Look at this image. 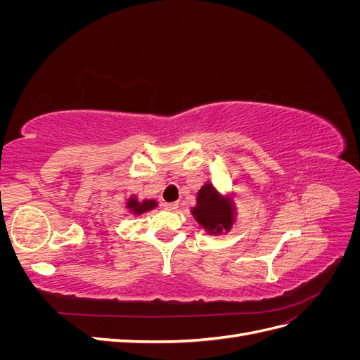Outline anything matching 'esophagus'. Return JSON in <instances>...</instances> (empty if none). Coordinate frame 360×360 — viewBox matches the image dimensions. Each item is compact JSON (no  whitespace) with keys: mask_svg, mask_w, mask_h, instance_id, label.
Segmentation results:
<instances>
[{"mask_svg":"<svg viewBox=\"0 0 360 360\" xmlns=\"http://www.w3.org/2000/svg\"><path fill=\"white\" fill-rule=\"evenodd\" d=\"M163 207H165V210H171V212H174L179 207V204L177 202H165L163 204Z\"/></svg>","mask_w":360,"mask_h":360,"instance_id":"obj_1","label":"esophagus"}]
</instances>
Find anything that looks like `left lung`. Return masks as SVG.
I'll list each match as a JSON object with an SVG mask.
<instances>
[{
  "label": "left lung",
  "mask_w": 360,
  "mask_h": 360,
  "mask_svg": "<svg viewBox=\"0 0 360 360\" xmlns=\"http://www.w3.org/2000/svg\"><path fill=\"white\" fill-rule=\"evenodd\" d=\"M191 212L200 226L212 236L228 233L236 221L233 200L221 195L209 181L198 191L197 205Z\"/></svg>",
  "instance_id": "obj_1"
}]
</instances>
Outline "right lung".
Here are the masks:
<instances>
[{"label": "right lung", "mask_w": 360, "mask_h": 360, "mask_svg": "<svg viewBox=\"0 0 360 360\" xmlns=\"http://www.w3.org/2000/svg\"><path fill=\"white\" fill-rule=\"evenodd\" d=\"M126 207L130 210V213H134V214L138 216V214H143L146 212H150V210L156 209L158 202L155 200H143V201H139L136 197H130L127 200V202H126Z\"/></svg>", "instance_id": "right-lung-1"}]
</instances>
